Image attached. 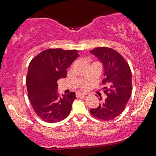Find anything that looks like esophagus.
<instances>
[{
    "mask_svg": "<svg viewBox=\"0 0 156 156\" xmlns=\"http://www.w3.org/2000/svg\"><path fill=\"white\" fill-rule=\"evenodd\" d=\"M87 95V94H84V93H80V92H78V93L76 94V97H80V96H85Z\"/></svg>",
    "mask_w": 156,
    "mask_h": 156,
    "instance_id": "esophagus-1",
    "label": "esophagus"
}]
</instances>
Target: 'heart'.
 <instances>
[{"label":"heart","mask_w":156,"mask_h":156,"mask_svg":"<svg viewBox=\"0 0 156 156\" xmlns=\"http://www.w3.org/2000/svg\"><path fill=\"white\" fill-rule=\"evenodd\" d=\"M87 87H88V85H87V84H84L81 86V88L83 89H86Z\"/></svg>","instance_id":"1"}]
</instances>
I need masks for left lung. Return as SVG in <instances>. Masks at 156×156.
I'll return each instance as SVG.
<instances>
[{
    "label": "left lung",
    "mask_w": 156,
    "mask_h": 156,
    "mask_svg": "<svg viewBox=\"0 0 156 156\" xmlns=\"http://www.w3.org/2000/svg\"><path fill=\"white\" fill-rule=\"evenodd\" d=\"M89 51L103 64L105 78L102 83L105 87L102 90L107 96L97 108L90 109V113L101 120H113L123 112L131 97L130 67L122 55L109 47H96Z\"/></svg>",
    "instance_id": "left-lung-1"
}]
</instances>
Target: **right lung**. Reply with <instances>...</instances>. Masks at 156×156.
Here are the masks:
<instances>
[{"instance_id": "obj_1", "label": "right lung", "mask_w": 156, "mask_h": 156, "mask_svg": "<svg viewBox=\"0 0 156 156\" xmlns=\"http://www.w3.org/2000/svg\"><path fill=\"white\" fill-rule=\"evenodd\" d=\"M78 56L76 49H47L31 60L26 77L28 98L36 115L44 122H60L69 114L76 93L59 96L57 81L67 77V69Z\"/></svg>"}]
</instances>
